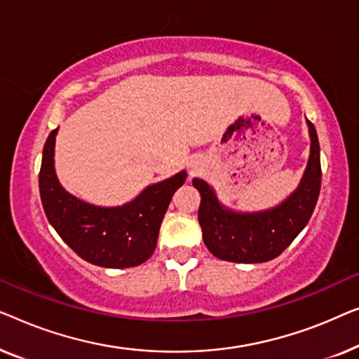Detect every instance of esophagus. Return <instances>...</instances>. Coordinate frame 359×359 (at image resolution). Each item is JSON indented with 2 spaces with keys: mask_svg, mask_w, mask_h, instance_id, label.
<instances>
[{
  "mask_svg": "<svg viewBox=\"0 0 359 359\" xmlns=\"http://www.w3.org/2000/svg\"><path fill=\"white\" fill-rule=\"evenodd\" d=\"M190 168H191V169H196V168H198V164H196V163H191V164H190Z\"/></svg>",
  "mask_w": 359,
  "mask_h": 359,
  "instance_id": "1",
  "label": "esophagus"
}]
</instances>
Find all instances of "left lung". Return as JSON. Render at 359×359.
Returning a JSON list of instances; mask_svg holds the SVG:
<instances>
[{
    "instance_id": "obj_1",
    "label": "left lung",
    "mask_w": 359,
    "mask_h": 359,
    "mask_svg": "<svg viewBox=\"0 0 359 359\" xmlns=\"http://www.w3.org/2000/svg\"><path fill=\"white\" fill-rule=\"evenodd\" d=\"M311 154L301 184L275 208L257 213H237L216 198L215 190L201 179L191 184L200 191L198 221L203 242L221 260L236 264H262L278 257L304 229L320 191V146L316 128L307 120Z\"/></svg>"
}]
</instances>
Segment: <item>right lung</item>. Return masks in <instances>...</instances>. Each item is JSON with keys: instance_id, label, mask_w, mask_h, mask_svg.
<instances>
[{"instance_id": "obj_1", "label": "right lung", "mask_w": 359, "mask_h": 359, "mask_svg": "<svg viewBox=\"0 0 359 359\" xmlns=\"http://www.w3.org/2000/svg\"><path fill=\"white\" fill-rule=\"evenodd\" d=\"M57 131L55 128L45 141L39 174L40 200L50 224L89 264L105 269L141 265L153 255L161 223L187 172L180 170L170 179L146 187L122 206L89 205L68 194L57 179L53 165Z\"/></svg>"}]
</instances>
